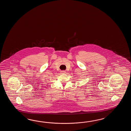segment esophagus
Wrapping results in <instances>:
<instances>
[{
  "mask_svg": "<svg viewBox=\"0 0 131 131\" xmlns=\"http://www.w3.org/2000/svg\"><path fill=\"white\" fill-rule=\"evenodd\" d=\"M61 74H64L66 73V72L65 71H62L61 72Z\"/></svg>",
  "mask_w": 131,
  "mask_h": 131,
  "instance_id": "34e87169",
  "label": "esophagus"
}]
</instances>
